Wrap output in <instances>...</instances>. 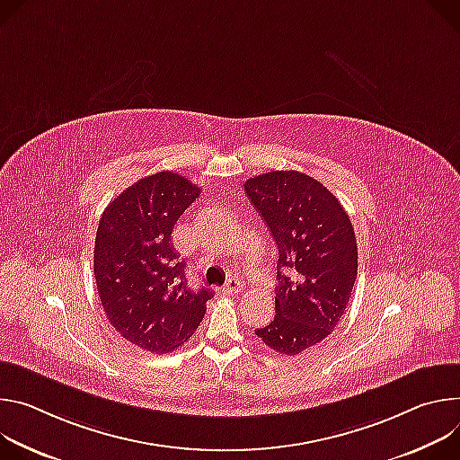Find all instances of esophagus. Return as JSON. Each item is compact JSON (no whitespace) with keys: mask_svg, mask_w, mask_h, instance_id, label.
<instances>
[{"mask_svg":"<svg viewBox=\"0 0 460 460\" xmlns=\"http://www.w3.org/2000/svg\"><path fill=\"white\" fill-rule=\"evenodd\" d=\"M241 290H243V283L237 278H230L226 281V285L223 287V294L225 296H234V294H239Z\"/></svg>","mask_w":460,"mask_h":460,"instance_id":"34e87169","label":"esophagus"}]
</instances>
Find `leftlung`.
<instances>
[{
  "instance_id": "left-lung-1",
  "label": "left lung",
  "mask_w": 460,
  "mask_h": 460,
  "mask_svg": "<svg viewBox=\"0 0 460 460\" xmlns=\"http://www.w3.org/2000/svg\"><path fill=\"white\" fill-rule=\"evenodd\" d=\"M244 191L278 244L276 316L258 329L261 341L294 356L338 325L358 274L354 228L340 200L301 172H269Z\"/></svg>"
}]
</instances>
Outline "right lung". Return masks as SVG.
<instances>
[{
    "label": "right lung",
    "instance_id": "obj_1",
    "mask_svg": "<svg viewBox=\"0 0 460 460\" xmlns=\"http://www.w3.org/2000/svg\"><path fill=\"white\" fill-rule=\"evenodd\" d=\"M200 188L173 172L144 177L115 197L98 223L93 272L110 323L129 343L172 352L199 327L208 288L191 290L172 232Z\"/></svg>",
    "mask_w": 460,
    "mask_h": 460
}]
</instances>
